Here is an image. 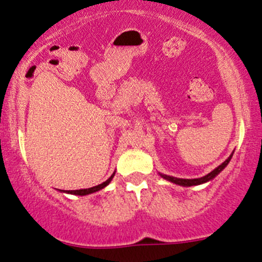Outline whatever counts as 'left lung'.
<instances>
[{"mask_svg":"<svg viewBox=\"0 0 262 262\" xmlns=\"http://www.w3.org/2000/svg\"><path fill=\"white\" fill-rule=\"evenodd\" d=\"M232 156H233V152L230 155V157H228L227 160L224 162V163H221L219 167H216L214 170H211L209 174L204 175V177H202V178H197V179H181V178L170 177V175H165V174H162V173H160V175L163 179H165V180L170 181V183H173V184H177V185H179V186H185V187L197 186V185L205 184V183H208V181L213 180V179L216 177L217 174H220L221 171H223L225 168H226V165L230 163V161H231V158H232Z\"/></svg>","mask_w":262,"mask_h":262,"instance_id":"left-lung-1","label":"left lung"}]
</instances>
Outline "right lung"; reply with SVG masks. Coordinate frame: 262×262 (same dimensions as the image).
Instances as JSON below:
<instances>
[{"mask_svg": "<svg viewBox=\"0 0 262 262\" xmlns=\"http://www.w3.org/2000/svg\"><path fill=\"white\" fill-rule=\"evenodd\" d=\"M115 173L116 171H114V174L111 175L110 178L107 179L106 181H104V183L100 184V185H97V186L94 187H89V188H82V190H74V191H64V190H59L60 192H65V193H69V194H76V196H85V194H91V193H94V192H98L102 190L104 187H106L108 184L111 183V180L114 179L115 177Z\"/></svg>", "mask_w": 262, "mask_h": 262, "instance_id": "obj_1", "label": "right lung"}]
</instances>
